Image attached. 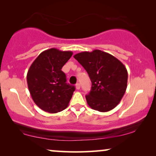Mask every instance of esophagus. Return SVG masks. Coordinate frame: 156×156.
I'll return each mask as SVG.
<instances>
[{
    "label": "esophagus",
    "instance_id": "esophagus-1",
    "mask_svg": "<svg viewBox=\"0 0 156 156\" xmlns=\"http://www.w3.org/2000/svg\"><path fill=\"white\" fill-rule=\"evenodd\" d=\"M75 87H76V89H80V83H76Z\"/></svg>",
    "mask_w": 156,
    "mask_h": 156
}]
</instances>
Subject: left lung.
<instances>
[{
  "label": "left lung",
  "instance_id": "obj_1",
  "mask_svg": "<svg viewBox=\"0 0 156 156\" xmlns=\"http://www.w3.org/2000/svg\"><path fill=\"white\" fill-rule=\"evenodd\" d=\"M89 74L91 91L86 95L88 105L100 112L112 110L119 104L127 88L128 72L118 59L99 50L74 55Z\"/></svg>",
  "mask_w": 156,
  "mask_h": 156
}]
</instances>
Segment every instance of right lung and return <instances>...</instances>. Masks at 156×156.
Here are the masks:
<instances>
[{"mask_svg": "<svg viewBox=\"0 0 156 156\" xmlns=\"http://www.w3.org/2000/svg\"><path fill=\"white\" fill-rule=\"evenodd\" d=\"M72 54L71 51L49 49L40 53L29 68V91L36 105L44 112H62L69 103L75 87L66 83V75L61 69Z\"/></svg>", "mask_w": 156, "mask_h": 156, "instance_id": "right-lung-1", "label": "right lung"}]
</instances>
